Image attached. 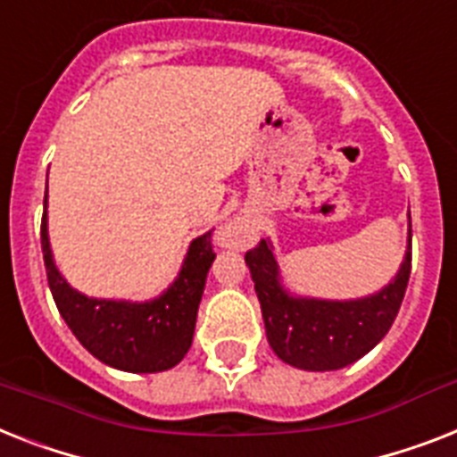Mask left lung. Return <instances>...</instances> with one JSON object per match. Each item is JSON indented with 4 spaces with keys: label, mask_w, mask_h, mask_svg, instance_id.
<instances>
[{
    "label": "left lung",
    "mask_w": 457,
    "mask_h": 457,
    "mask_svg": "<svg viewBox=\"0 0 457 457\" xmlns=\"http://www.w3.org/2000/svg\"><path fill=\"white\" fill-rule=\"evenodd\" d=\"M261 300L267 343L281 361L303 370H337L369 354L395 324L411 277V229L406 255L387 287L357 300L291 295L281 287L270 241L246 251Z\"/></svg>",
    "instance_id": "8db88e82"
}]
</instances>
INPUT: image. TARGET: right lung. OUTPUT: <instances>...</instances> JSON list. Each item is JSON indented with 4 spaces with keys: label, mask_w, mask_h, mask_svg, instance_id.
Listing matches in <instances>:
<instances>
[{
    "label": "right lung",
    "mask_w": 457,
    "mask_h": 457,
    "mask_svg": "<svg viewBox=\"0 0 457 457\" xmlns=\"http://www.w3.org/2000/svg\"><path fill=\"white\" fill-rule=\"evenodd\" d=\"M42 253L55 307L74 337L96 359L129 373H159L183 361L192 345L196 310L209 267L216 258L211 232L187 248L176 281L147 303L88 298L62 279L48 244L46 199L42 216Z\"/></svg>",
    "instance_id": "add662e5"
}]
</instances>
